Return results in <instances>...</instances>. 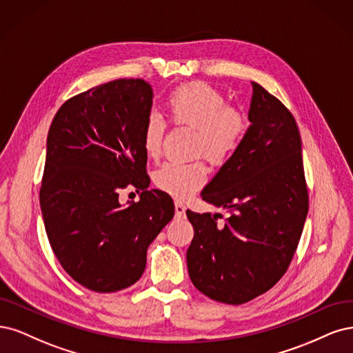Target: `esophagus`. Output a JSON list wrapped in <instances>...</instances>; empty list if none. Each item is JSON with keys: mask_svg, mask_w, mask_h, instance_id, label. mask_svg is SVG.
Instances as JSON below:
<instances>
[{"mask_svg": "<svg viewBox=\"0 0 353 353\" xmlns=\"http://www.w3.org/2000/svg\"><path fill=\"white\" fill-rule=\"evenodd\" d=\"M174 210H176V217L181 219L185 215V210H186L185 203L181 201H174Z\"/></svg>", "mask_w": 353, "mask_h": 353, "instance_id": "34e87169", "label": "esophagus"}]
</instances>
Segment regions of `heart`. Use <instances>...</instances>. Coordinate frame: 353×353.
<instances>
[{
	"instance_id": "obj_1",
	"label": "heart",
	"mask_w": 353,
	"mask_h": 353,
	"mask_svg": "<svg viewBox=\"0 0 353 353\" xmlns=\"http://www.w3.org/2000/svg\"><path fill=\"white\" fill-rule=\"evenodd\" d=\"M170 121L176 126L195 129L193 152L203 154L207 160L223 167L241 150L248 132V119L232 105L221 90L203 82L181 85L170 92L165 101ZM165 120L158 112L146 116L142 129V146L148 157L157 158L161 152ZM208 170L202 160L190 163H164L154 174L158 189L176 198H186L205 183Z\"/></svg>"
}]
</instances>
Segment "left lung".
<instances>
[{
  "instance_id": "8db88e82",
  "label": "left lung",
  "mask_w": 353,
  "mask_h": 353,
  "mask_svg": "<svg viewBox=\"0 0 353 353\" xmlns=\"http://www.w3.org/2000/svg\"><path fill=\"white\" fill-rule=\"evenodd\" d=\"M249 126L241 150L202 190L230 211H186L193 225L189 277L205 296L241 305L270 290L288 271L303 230L310 198L298 124L283 102L252 82Z\"/></svg>"
}]
</instances>
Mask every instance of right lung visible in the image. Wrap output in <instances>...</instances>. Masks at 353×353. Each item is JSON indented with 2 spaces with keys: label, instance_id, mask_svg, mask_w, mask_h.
<instances>
[{
  "label": "right lung",
  "instance_id": "add662e5",
  "mask_svg": "<svg viewBox=\"0 0 353 353\" xmlns=\"http://www.w3.org/2000/svg\"><path fill=\"white\" fill-rule=\"evenodd\" d=\"M143 79H117L67 99L47 139L39 202L48 241L73 280L111 293L143 274L146 249L173 219L174 203L150 186L142 129L152 107ZM133 185L141 199L123 208Z\"/></svg>",
  "mask_w": 353,
  "mask_h": 353
}]
</instances>
